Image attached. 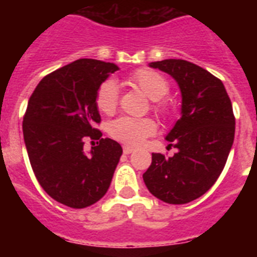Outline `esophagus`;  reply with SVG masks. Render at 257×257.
Returning a JSON list of instances; mask_svg holds the SVG:
<instances>
[{"label":"esophagus","mask_w":257,"mask_h":257,"mask_svg":"<svg viewBox=\"0 0 257 257\" xmlns=\"http://www.w3.org/2000/svg\"><path fill=\"white\" fill-rule=\"evenodd\" d=\"M122 151H124L125 155H131V153H132L135 149L131 148V147H124V148H122Z\"/></svg>","instance_id":"esophagus-1"}]
</instances>
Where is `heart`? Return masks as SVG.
I'll use <instances>...</instances> for the list:
<instances>
[{
	"instance_id": "b5f03b06",
	"label": "heart",
	"mask_w": 257,
	"mask_h": 257,
	"mask_svg": "<svg viewBox=\"0 0 257 257\" xmlns=\"http://www.w3.org/2000/svg\"><path fill=\"white\" fill-rule=\"evenodd\" d=\"M129 82L139 88L149 100L155 101L153 108L161 116L171 110L169 105L161 101L169 92V82L161 73L152 69H139L131 74ZM118 102V88L113 80H106L98 86L96 94L97 109L105 114H112ZM156 132V124L152 118L118 117L109 122L108 133L114 140L131 147H139Z\"/></svg>"
}]
</instances>
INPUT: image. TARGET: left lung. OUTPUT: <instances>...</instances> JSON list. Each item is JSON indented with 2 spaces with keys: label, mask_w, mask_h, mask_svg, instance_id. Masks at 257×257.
Here are the masks:
<instances>
[{
  "label": "left lung",
  "mask_w": 257,
  "mask_h": 257,
  "mask_svg": "<svg viewBox=\"0 0 257 257\" xmlns=\"http://www.w3.org/2000/svg\"><path fill=\"white\" fill-rule=\"evenodd\" d=\"M175 78L181 92V116L167 135L177 152L152 153L143 179L155 197L168 204L199 199L219 179L235 139V116L223 82L185 60L151 62Z\"/></svg>",
  "instance_id": "8db88e82"
}]
</instances>
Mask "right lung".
Returning <instances> with one entry per match:
<instances>
[{
    "instance_id": "obj_1",
    "label": "right lung",
    "mask_w": 257,
    "mask_h": 257,
    "mask_svg": "<svg viewBox=\"0 0 257 257\" xmlns=\"http://www.w3.org/2000/svg\"><path fill=\"white\" fill-rule=\"evenodd\" d=\"M118 70L113 62L81 58L42 78L28 102L22 132L30 165L44 191L70 208H86L106 193L122 148L101 139L98 86ZM86 137L98 140L83 152Z\"/></svg>"
}]
</instances>
